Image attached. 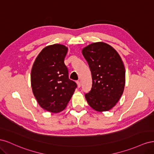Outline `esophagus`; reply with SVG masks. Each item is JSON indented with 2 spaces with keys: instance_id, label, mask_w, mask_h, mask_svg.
<instances>
[{
  "instance_id": "1",
  "label": "esophagus",
  "mask_w": 154,
  "mask_h": 154,
  "mask_svg": "<svg viewBox=\"0 0 154 154\" xmlns=\"http://www.w3.org/2000/svg\"><path fill=\"white\" fill-rule=\"evenodd\" d=\"M77 85H78V87H81V82L80 81H77Z\"/></svg>"
}]
</instances>
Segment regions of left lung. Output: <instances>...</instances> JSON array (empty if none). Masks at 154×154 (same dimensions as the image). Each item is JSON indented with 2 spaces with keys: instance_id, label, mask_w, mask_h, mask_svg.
Wrapping results in <instances>:
<instances>
[{
  "instance_id": "left-lung-1",
  "label": "left lung",
  "mask_w": 154,
  "mask_h": 154,
  "mask_svg": "<svg viewBox=\"0 0 154 154\" xmlns=\"http://www.w3.org/2000/svg\"><path fill=\"white\" fill-rule=\"evenodd\" d=\"M82 54L91 69L92 88L85 94L92 108L98 112L108 111L122 96L125 85L123 62L112 46L96 42L82 49Z\"/></svg>"
}]
</instances>
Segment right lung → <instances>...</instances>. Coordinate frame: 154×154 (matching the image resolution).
<instances>
[{"label": "right lung", "instance_id": "obj_1", "mask_svg": "<svg viewBox=\"0 0 154 154\" xmlns=\"http://www.w3.org/2000/svg\"><path fill=\"white\" fill-rule=\"evenodd\" d=\"M67 48L53 44L44 48L32 65L31 73L32 91L40 106L51 112L63 110L77 87L69 78L64 59Z\"/></svg>", "mask_w": 154, "mask_h": 154}]
</instances>
